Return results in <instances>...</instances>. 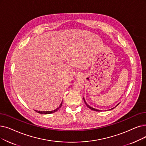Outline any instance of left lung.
<instances>
[{"mask_svg":"<svg viewBox=\"0 0 146 146\" xmlns=\"http://www.w3.org/2000/svg\"><path fill=\"white\" fill-rule=\"evenodd\" d=\"M84 102H85V103L86 104V106L88 107V108H90V109H91V110H94V111H101V110H98V109H94V108H93V107H91L90 106H89L86 103V101H85V99L84 98ZM119 104H117L115 107H116V106H117L118 105H119ZM115 107H114V108H115ZM114 108H113V109H114ZM110 109V110H111V109Z\"/></svg>","mask_w":146,"mask_h":146,"instance_id":"left-lung-1","label":"left lung"}]
</instances>
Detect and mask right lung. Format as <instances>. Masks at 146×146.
<instances>
[{"instance_id": "right-lung-1", "label": "right lung", "mask_w": 146, "mask_h": 146, "mask_svg": "<svg viewBox=\"0 0 146 146\" xmlns=\"http://www.w3.org/2000/svg\"><path fill=\"white\" fill-rule=\"evenodd\" d=\"M62 101L61 104H60V106L58 107V108H56L55 110H52V111H37V110H35V111H36V112H37V113H40V114H50V113H54V112L57 111V110L60 108V107H61V106H62Z\"/></svg>"}]
</instances>
